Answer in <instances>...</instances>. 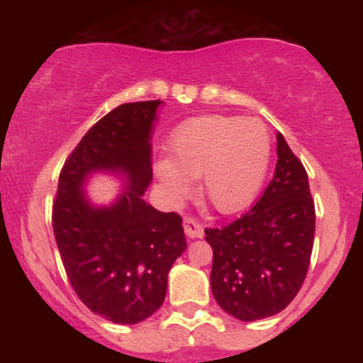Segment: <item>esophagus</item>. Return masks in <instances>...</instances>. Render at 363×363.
I'll return each instance as SVG.
<instances>
[{
	"instance_id": "34e87169",
	"label": "esophagus",
	"mask_w": 363,
	"mask_h": 363,
	"mask_svg": "<svg viewBox=\"0 0 363 363\" xmlns=\"http://www.w3.org/2000/svg\"><path fill=\"white\" fill-rule=\"evenodd\" d=\"M184 232L189 237H193V239H199V237H203V232H205V228H203V225L199 223L196 218H193V216H186V218H184Z\"/></svg>"
}]
</instances>
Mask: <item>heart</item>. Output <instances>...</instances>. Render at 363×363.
Masks as SVG:
<instances>
[{
	"label": "heart",
	"mask_w": 363,
	"mask_h": 363,
	"mask_svg": "<svg viewBox=\"0 0 363 363\" xmlns=\"http://www.w3.org/2000/svg\"><path fill=\"white\" fill-rule=\"evenodd\" d=\"M155 174L174 199L186 198L189 181L220 213H235L252 201L269 164V136L257 119L203 116L182 123L167 143Z\"/></svg>",
	"instance_id": "obj_1"
}]
</instances>
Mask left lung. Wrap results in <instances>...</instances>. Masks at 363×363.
Segmentation results:
<instances>
[{
	"label": "left lung",
	"instance_id": "left-lung-1",
	"mask_svg": "<svg viewBox=\"0 0 363 363\" xmlns=\"http://www.w3.org/2000/svg\"><path fill=\"white\" fill-rule=\"evenodd\" d=\"M277 153L274 176L256 205L222 228H205L213 249V297L240 320L281 312L298 294L311 264L315 210L309 179L281 133Z\"/></svg>",
	"mask_w": 363,
	"mask_h": 363
}]
</instances>
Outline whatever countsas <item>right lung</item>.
<instances>
[{
	"instance_id": "obj_1",
	"label": "right lung",
	"mask_w": 363,
	"mask_h": 363,
	"mask_svg": "<svg viewBox=\"0 0 363 363\" xmlns=\"http://www.w3.org/2000/svg\"><path fill=\"white\" fill-rule=\"evenodd\" d=\"M160 104H121L95 123L66 158L52 205L54 237L73 290L94 314L118 324L141 323L160 309L167 274L186 249L181 216L143 199ZM99 169L128 181L111 207H91L81 189Z\"/></svg>"
}]
</instances>
